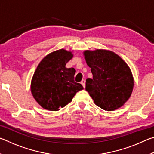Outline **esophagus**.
I'll return each instance as SVG.
<instances>
[{
    "instance_id": "esophagus-1",
    "label": "esophagus",
    "mask_w": 154,
    "mask_h": 154,
    "mask_svg": "<svg viewBox=\"0 0 154 154\" xmlns=\"http://www.w3.org/2000/svg\"><path fill=\"white\" fill-rule=\"evenodd\" d=\"M81 83H82V85H83V87L85 88V81L84 79H82V82H81Z\"/></svg>"
}]
</instances>
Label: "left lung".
Listing matches in <instances>:
<instances>
[{"label":"left lung","mask_w":154,"mask_h":154,"mask_svg":"<svg viewBox=\"0 0 154 154\" xmlns=\"http://www.w3.org/2000/svg\"><path fill=\"white\" fill-rule=\"evenodd\" d=\"M83 56L93 75V79H86L85 90L94 102L107 111L120 108L133 90L134 78L128 65L118 54L106 49L85 50Z\"/></svg>","instance_id":"8db88e82"}]
</instances>
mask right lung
<instances>
[{"label":"right lung","mask_w":154,"mask_h":154,"mask_svg":"<svg viewBox=\"0 0 154 154\" xmlns=\"http://www.w3.org/2000/svg\"><path fill=\"white\" fill-rule=\"evenodd\" d=\"M71 51L61 49L49 54L36 67L31 80L33 98L41 107L56 111L71 103L82 84L74 81L75 69L66 67L72 58Z\"/></svg>","instance_id":"right-lung-1"}]
</instances>
